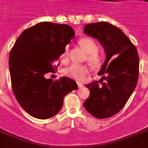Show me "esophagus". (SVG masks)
Instances as JSON below:
<instances>
[{"label": "esophagus", "mask_w": 148, "mask_h": 148, "mask_svg": "<svg viewBox=\"0 0 148 148\" xmlns=\"http://www.w3.org/2000/svg\"><path fill=\"white\" fill-rule=\"evenodd\" d=\"M77 85H78V87L79 88H82L83 86L81 82H77Z\"/></svg>", "instance_id": "34e87169"}]
</instances>
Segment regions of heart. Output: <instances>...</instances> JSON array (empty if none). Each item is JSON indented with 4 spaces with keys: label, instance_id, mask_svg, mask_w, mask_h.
Segmentation results:
<instances>
[{
    "label": "heart",
    "instance_id": "heart-1",
    "mask_svg": "<svg viewBox=\"0 0 148 148\" xmlns=\"http://www.w3.org/2000/svg\"><path fill=\"white\" fill-rule=\"evenodd\" d=\"M79 45L86 52L87 60L95 67L101 66L105 61L103 53L99 52V45L93 38L89 37L82 38L79 41ZM60 59L63 63H68L69 60V47L66 45L60 56ZM89 73L88 67L86 65H79L73 63L66 67L64 73L67 76L75 80H82Z\"/></svg>",
    "mask_w": 148,
    "mask_h": 148
}]
</instances>
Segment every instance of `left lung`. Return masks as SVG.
I'll use <instances>...</instances> for the list:
<instances>
[{"label":"left lung","mask_w":148,"mask_h":148,"mask_svg":"<svg viewBox=\"0 0 148 148\" xmlns=\"http://www.w3.org/2000/svg\"><path fill=\"white\" fill-rule=\"evenodd\" d=\"M84 32L101 42L107 58L99 72L101 79L86 85L90 95L83 105L93 116L109 118L123 109L137 85L138 53L124 32L109 23L87 24Z\"/></svg>","instance_id":"8db88e82"}]
</instances>
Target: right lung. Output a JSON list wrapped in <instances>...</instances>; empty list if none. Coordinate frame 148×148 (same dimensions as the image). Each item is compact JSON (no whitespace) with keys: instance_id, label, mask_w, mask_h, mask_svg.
I'll use <instances>...</instances> for the list:
<instances>
[{"instance_id":"1","label":"right lung","mask_w":148,"mask_h":148,"mask_svg":"<svg viewBox=\"0 0 148 148\" xmlns=\"http://www.w3.org/2000/svg\"><path fill=\"white\" fill-rule=\"evenodd\" d=\"M72 27L43 22L23 31L12 47L9 68L13 94L32 116L47 119L63 107V98L78 85L63 76L53 81L45 74L56 73V61L74 37ZM59 65V63H58Z\"/></svg>"}]
</instances>
